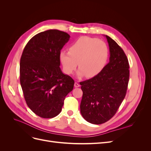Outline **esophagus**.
Instances as JSON below:
<instances>
[{"label": "esophagus", "instance_id": "esophagus-1", "mask_svg": "<svg viewBox=\"0 0 151 151\" xmlns=\"http://www.w3.org/2000/svg\"><path fill=\"white\" fill-rule=\"evenodd\" d=\"M74 87H75V88H79V87H80V84L79 83H74Z\"/></svg>", "mask_w": 151, "mask_h": 151}]
</instances>
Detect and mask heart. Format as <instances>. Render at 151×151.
<instances>
[{
	"label": "heart",
	"instance_id": "b5f03b06",
	"mask_svg": "<svg viewBox=\"0 0 151 151\" xmlns=\"http://www.w3.org/2000/svg\"><path fill=\"white\" fill-rule=\"evenodd\" d=\"M108 55V47L103 41L83 36L70 45L68 52L60 53V60L66 74H72L79 64L77 76L93 77L103 69Z\"/></svg>",
	"mask_w": 151,
	"mask_h": 151
}]
</instances>
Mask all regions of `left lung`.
I'll return each mask as SVG.
<instances>
[{
    "label": "left lung",
    "mask_w": 151,
    "mask_h": 151,
    "mask_svg": "<svg viewBox=\"0 0 151 151\" xmlns=\"http://www.w3.org/2000/svg\"><path fill=\"white\" fill-rule=\"evenodd\" d=\"M109 63L96 76L80 83L83 92L80 105L84 119L96 125L115 115L126 95L129 81V64L122 48L109 36Z\"/></svg>",
    "instance_id": "left-lung-1"
}]
</instances>
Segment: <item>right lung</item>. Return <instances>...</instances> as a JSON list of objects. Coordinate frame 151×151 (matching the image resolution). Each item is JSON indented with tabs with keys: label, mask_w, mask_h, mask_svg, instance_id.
<instances>
[{
	"label": "right lung",
	"mask_w": 151,
	"mask_h": 151,
	"mask_svg": "<svg viewBox=\"0 0 151 151\" xmlns=\"http://www.w3.org/2000/svg\"><path fill=\"white\" fill-rule=\"evenodd\" d=\"M70 35L57 29L36 35L28 43L20 60V83L26 104L44 118L57 116L74 81L60 67V53Z\"/></svg>",
	"instance_id": "add662e5"
}]
</instances>
